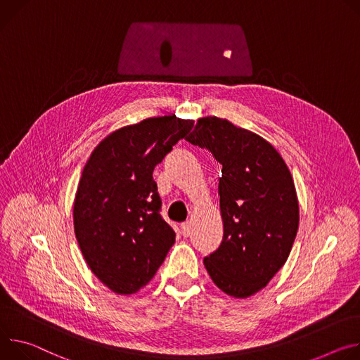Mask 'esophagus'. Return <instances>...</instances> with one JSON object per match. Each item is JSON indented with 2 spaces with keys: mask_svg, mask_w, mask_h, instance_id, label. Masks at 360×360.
I'll list each match as a JSON object with an SVG mask.
<instances>
[{
  "mask_svg": "<svg viewBox=\"0 0 360 360\" xmlns=\"http://www.w3.org/2000/svg\"><path fill=\"white\" fill-rule=\"evenodd\" d=\"M190 233H191V223H190V221H184V223L181 224V234H183L184 237H188Z\"/></svg>",
  "mask_w": 360,
  "mask_h": 360,
  "instance_id": "34e87169",
  "label": "esophagus"
}]
</instances>
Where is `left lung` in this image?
I'll list each match as a JSON object with an SVG mask.
<instances>
[{"mask_svg":"<svg viewBox=\"0 0 360 360\" xmlns=\"http://www.w3.org/2000/svg\"><path fill=\"white\" fill-rule=\"evenodd\" d=\"M186 140L210 150L221 165L223 240L205 266L226 295L250 297L283 267L296 238L299 202L290 170L269 141L226 118H198Z\"/></svg>","mask_w":360,"mask_h":360,"instance_id":"1","label":"left lung"}]
</instances>
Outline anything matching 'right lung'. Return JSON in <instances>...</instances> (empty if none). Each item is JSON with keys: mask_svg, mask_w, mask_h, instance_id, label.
I'll return each instance as SVG.
<instances>
[{"mask_svg": "<svg viewBox=\"0 0 360 360\" xmlns=\"http://www.w3.org/2000/svg\"><path fill=\"white\" fill-rule=\"evenodd\" d=\"M193 124L163 115L118 129L83 169L72 209L75 237L91 271L117 295L144 288L174 245V230L160 216L153 170Z\"/></svg>", "mask_w": 360, "mask_h": 360, "instance_id": "add662e5", "label": "right lung"}]
</instances>
